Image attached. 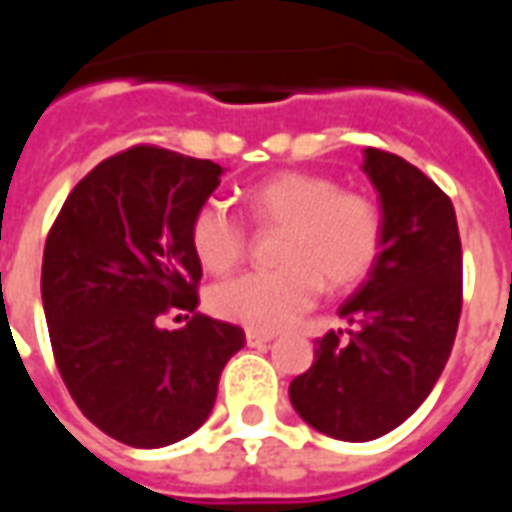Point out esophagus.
I'll use <instances>...</instances> for the list:
<instances>
[{
	"label": "esophagus",
	"mask_w": 512,
	"mask_h": 512,
	"mask_svg": "<svg viewBox=\"0 0 512 512\" xmlns=\"http://www.w3.org/2000/svg\"><path fill=\"white\" fill-rule=\"evenodd\" d=\"M274 340V334L271 332H255V329H246V343L252 345V348H260V345H266Z\"/></svg>",
	"instance_id": "34e87169"
}]
</instances>
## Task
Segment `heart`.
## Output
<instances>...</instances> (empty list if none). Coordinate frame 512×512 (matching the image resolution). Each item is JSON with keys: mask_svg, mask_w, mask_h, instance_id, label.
<instances>
[{"mask_svg": "<svg viewBox=\"0 0 512 512\" xmlns=\"http://www.w3.org/2000/svg\"><path fill=\"white\" fill-rule=\"evenodd\" d=\"M246 216L279 233L282 266L244 271L211 288V310L255 332H277L310 310L318 293L348 290L373 271L384 244L378 202L318 172H277L244 191ZM191 252L208 271H227L249 252V227L222 200H205L189 224Z\"/></svg>", "mask_w": 512, "mask_h": 512, "instance_id": "heart-1", "label": "heart"}]
</instances>
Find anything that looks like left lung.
<instances>
[{"mask_svg":"<svg viewBox=\"0 0 512 512\" xmlns=\"http://www.w3.org/2000/svg\"><path fill=\"white\" fill-rule=\"evenodd\" d=\"M384 208V244L340 307L354 329L323 334L290 403L332 439L370 441L406 422L450 359L463 304V255L450 197L406 158L365 150Z\"/></svg>","mask_w":512,"mask_h":512,"instance_id":"1","label":"left lung"}]
</instances>
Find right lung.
<instances>
[{
  "instance_id": "right-lung-1",
  "label": "right lung",
  "mask_w": 512,
  "mask_h": 512,
  "mask_svg": "<svg viewBox=\"0 0 512 512\" xmlns=\"http://www.w3.org/2000/svg\"><path fill=\"white\" fill-rule=\"evenodd\" d=\"M222 167L134 145L84 175L51 224L40 293L54 362L82 414L128 447H167L208 419L244 329L197 312L194 211ZM172 309L194 311L161 330Z\"/></svg>"
}]
</instances>
